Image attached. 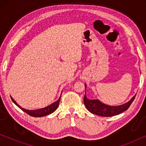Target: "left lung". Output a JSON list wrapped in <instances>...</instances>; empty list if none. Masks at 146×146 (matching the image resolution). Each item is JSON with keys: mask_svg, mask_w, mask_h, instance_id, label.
Wrapping results in <instances>:
<instances>
[{"mask_svg": "<svg viewBox=\"0 0 146 146\" xmlns=\"http://www.w3.org/2000/svg\"><path fill=\"white\" fill-rule=\"evenodd\" d=\"M86 88V84H85ZM136 94L129 100L128 102L117 106H110L102 104L98 100H89L86 96V94L84 97V103L86 106V108L88 109L90 112L94 114L100 115L102 117H111L113 115H118L119 113L123 112L127 110L130 106L131 103L134 100Z\"/></svg>", "mask_w": 146, "mask_h": 146, "instance_id": "left-lung-1", "label": "left lung"}]
</instances>
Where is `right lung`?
<instances>
[{
	"label": "right lung",
	"mask_w": 146,
	"mask_h": 146,
	"mask_svg": "<svg viewBox=\"0 0 146 146\" xmlns=\"http://www.w3.org/2000/svg\"><path fill=\"white\" fill-rule=\"evenodd\" d=\"M11 98L12 101H13V102L19 108H21L22 110H23V111H25V113H27V114H29L33 117H43V116H46V115H49V114H50V113H53L54 111L56 110L57 109V108L58 107L60 100V97L59 99L57 101H56L55 102L52 103L51 105L48 106L44 108H42V109L36 110H28L24 109V108H21L17 102H16L15 101V100H14L13 98L12 97H11Z\"/></svg>",
	"instance_id": "add662e5"
}]
</instances>
